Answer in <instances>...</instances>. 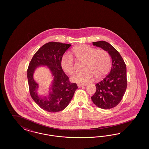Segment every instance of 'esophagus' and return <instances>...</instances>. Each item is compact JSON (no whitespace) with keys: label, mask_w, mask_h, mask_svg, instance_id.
<instances>
[{"label":"esophagus","mask_w":149,"mask_h":149,"mask_svg":"<svg viewBox=\"0 0 149 149\" xmlns=\"http://www.w3.org/2000/svg\"><path fill=\"white\" fill-rule=\"evenodd\" d=\"M87 85V84H77V86L78 87H82V86H85Z\"/></svg>","instance_id":"esophagus-1"}]
</instances>
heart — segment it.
<instances>
[{
	"mask_svg": "<svg viewBox=\"0 0 149 149\" xmlns=\"http://www.w3.org/2000/svg\"><path fill=\"white\" fill-rule=\"evenodd\" d=\"M72 55L78 62H84L81 72L72 77L77 82L92 81L94 77L99 79L104 77L111 65V57L106 50L97 49L86 45H80L72 50ZM61 65L63 71L69 75L76 72V64L70 54H65L61 59Z\"/></svg>",
	"mask_w": 149,
	"mask_h": 149,
	"instance_id": "b5f03b06",
	"label": "heart"
}]
</instances>
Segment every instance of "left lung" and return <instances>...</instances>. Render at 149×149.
Returning <instances> with one entry per match:
<instances>
[{
    "mask_svg": "<svg viewBox=\"0 0 149 149\" xmlns=\"http://www.w3.org/2000/svg\"><path fill=\"white\" fill-rule=\"evenodd\" d=\"M93 45L108 52L112 67L110 72L95 84L96 91L91 99L100 108H113L120 103L126 90V65L121 54L108 42L99 41L93 42Z\"/></svg>",
    "mask_w": 149,
    "mask_h": 149,
    "instance_id": "8db88e82",
    "label": "left lung"
}]
</instances>
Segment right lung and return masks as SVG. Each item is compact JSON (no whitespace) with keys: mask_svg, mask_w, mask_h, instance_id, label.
I'll list each match as a JSON object with an SVG mask.
<instances>
[{"mask_svg":"<svg viewBox=\"0 0 149 149\" xmlns=\"http://www.w3.org/2000/svg\"><path fill=\"white\" fill-rule=\"evenodd\" d=\"M70 44L49 42L41 46L34 54L27 69L29 89L32 99L41 108L50 113H56L65 108L72 99L78 88L75 83L69 81L61 65V59ZM39 65H46L50 68L54 77L53 92L49 97L41 99L36 93L37 84L32 75L35 69Z\"/></svg>","mask_w":149,"mask_h":149,"instance_id":"1","label":"right lung"}]
</instances>
